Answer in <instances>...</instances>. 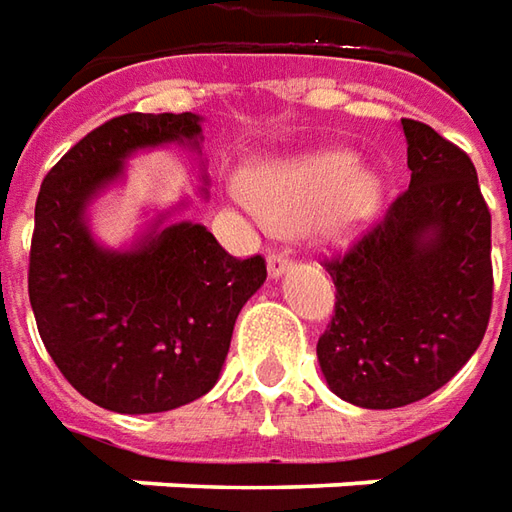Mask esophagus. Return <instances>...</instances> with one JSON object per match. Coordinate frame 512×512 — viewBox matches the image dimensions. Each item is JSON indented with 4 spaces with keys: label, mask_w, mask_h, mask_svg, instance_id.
Returning <instances> with one entry per match:
<instances>
[{
    "label": "esophagus",
    "mask_w": 512,
    "mask_h": 512,
    "mask_svg": "<svg viewBox=\"0 0 512 512\" xmlns=\"http://www.w3.org/2000/svg\"><path fill=\"white\" fill-rule=\"evenodd\" d=\"M289 253L286 250H275V253H270V259H267V270H270V275L273 278H278V275H284L286 270H289Z\"/></svg>",
    "instance_id": "34e87169"
}]
</instances>
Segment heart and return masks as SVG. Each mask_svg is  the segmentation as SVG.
I'll use <instances>...</instances> for the list:
<instances>
[{
	"mask_svg": "<svg viewBox=\"0 0 512 512\" xmlns=\"http://www.w3.org/2000/svg\"><path fill=\"white\" fill-rule=\"evenodd\" d=\"M248 204L275 228L311 226L325 242H347L378 215L383 181L342 148L262 162L245 176Z\"/></svg>",
	"mask_w": 512,
	"mask_h": 512,
	"instance_id": "heart-1",
	"label": "heart"
}]
</instances>
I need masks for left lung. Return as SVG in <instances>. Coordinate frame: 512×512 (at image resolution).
<instances>
[{"instance_id":"left-lung-1","label":"left lung","mask_w":512,"mask_h":512,"mask_svg":"<svg viewBox=\"0 0 512 512\" xmlns=\"http://www.w3.org/2000/svg\"><path fill=\"white\" fill-rule=\"evenodd\" d=\"M411 184L325 270L336 306L317 342L336 397L402 408L438 391L480 347L491 303V212L466 151L402 118Z\"/></svg>"}]
</instances>
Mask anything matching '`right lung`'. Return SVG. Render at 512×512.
Instances as JSON below:
<instances>
[{"label": "right lung", "mask_w": 512, "mask_h": 512, "mask_svg": "<svg viewBox=\"0 0 512 512\" xmlns=\"http://www.w3.org/2000/svg\"><path fill=\"white\" fill-rule=\"evenodd\" d=\"M192 112H129L93 129L54 165L35 201L30 303L63 378L115 413H162L220 378L239 311L264 284L262 256L237 259L201 223L165 215L129 250L90 237V201L137 148H198Z\"/></svg>", "instance_id": "1"}]
</instances>
